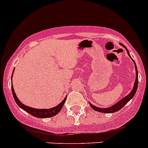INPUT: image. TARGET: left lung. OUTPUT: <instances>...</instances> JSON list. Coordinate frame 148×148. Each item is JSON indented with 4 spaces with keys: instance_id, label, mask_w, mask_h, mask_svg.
Wrapping results in <instances>:
<instances>
[{
    "instance_id": "8db88e82",
    "label": "left lung",
    "mask_w": 148,
    "mask_h": 148,
    "mask_svg": "<svg viewBox=\"0 0 148 148\" xmlns=\"http://www.w3.org/2000/svg\"><path fill=\"white\" fill-rule=\"evenodd\" d=\"M120 44L122 46H123V47L125 48V49H126L127 52L128 56H129L131 58L130 54V53H129V51H128V49H127L126 46H125V45H123L122 44ZM131 59H132V62H133L134 64H135V71H136V79H135V83H134L133 88H132V90L131 91L129 95H127V96H125L124 98H122L121 100L119 101L118 102L116 103V104H114V105L111 106V107H107V108H103V107H102V108H101V107H96V106L93 105V104H91V103L89 102L90 107H92V108L94 110L99 112H102V113H114V112H116L120 110L121 109H122V107H123L124 106H125V104H127V103L129 102V101L130 100V99H132V98L134 96H135V93H136V92H137V89H138V69H137V66H136V64H135V61H134L133 59H132V58H131Z\"/></svg>"
}]
</instances>
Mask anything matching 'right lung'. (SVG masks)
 I'll use <instances>...</instances> for the list:
<instances>
[{
    "instance_id": "right-lung-1",
    "label": "right lung",
    "mask_w": 148,
    "mask_h": 148,
    "mask_svg": "<svg viewBox=\"0 0 148 148\" xmlns=\"http://www.w3.org/2000/svg\"><path fill=\"white\" fill-rule=\"evenodd\" d=\"M13 71H14V69L13 70V73H12L11 76V89H12V93H13V98H14L15 101H16V104L19 106V107H21V109H23L24 111H26V112L29 113L30 114H31L32 116L36 117H38V118H48V117H51L53 116L56 115L59 112L61 111V110L63 107L64 104L66 102V97L64 99L63 101H62V102L59 103L58 105H56V107H52L50 109H36L34 108V107H28V106L25 105L23 103L21 102L18 99V98L16 96V93H15L14 89H13V84H12V77L13 75Z\"/></svg>"
}]
</instances>
